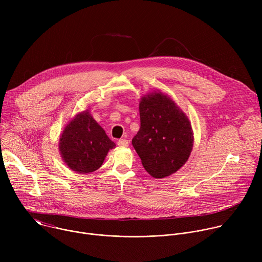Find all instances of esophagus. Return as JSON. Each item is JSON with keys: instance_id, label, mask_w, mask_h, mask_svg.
Here are the masks:
<instances>
[{"instance_id": "esophagus-1", "label": "esophagus", "mask_w": 262, "mask_h": 262, "mask_svg": "<svg viewBox=\"0 0 262 262\" xmlns=\"http://www.w3.org/2000/svg\"><path fill=\"white\" fill-rule=\"evenodd\" d=\"M118 146L119 147H127L128 146V141L125 140V139H120L118 142H117Z\"/></svg>"}]
</instances>
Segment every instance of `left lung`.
Returning a JSON list of instances; mask_svg holds the SVG:
<instances>
[{
	"label": "left lung",
	"instance_id": "obj_1",
	"mask_svg": "<svg viewBox=\"0 0 262 262\" xmlns=\"http://www.w3.org/2000/svg\"><path fill=\"white\" fill-rule=\"evenodd\" d=\"M139 110L141 126L132 143L144 169L155 178L177 172L193 149L189 118L168 95L157 91L141 98Z\"/></svg>",
	"mask_w": 262,
	"mask_h": 262
}]
</instances>
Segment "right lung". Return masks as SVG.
I'll return each mask as SVG.
<instances>
[{"mask_svg":"<svg viewBox=\"0 0 262 262\" xmlns=\"http://www.w3.org/2000/svg\"><path fill=\"white\" fill-rule=\"evenodd\" d=\"M115 146L88 110L69 121L59 140V151L63 162L72 171L82 174L96 171L110 149Z\"/></svg>","mask_w":262,"mask_h":262,"instance_id":"add662e5","label":"right lung"}]
</instances>
